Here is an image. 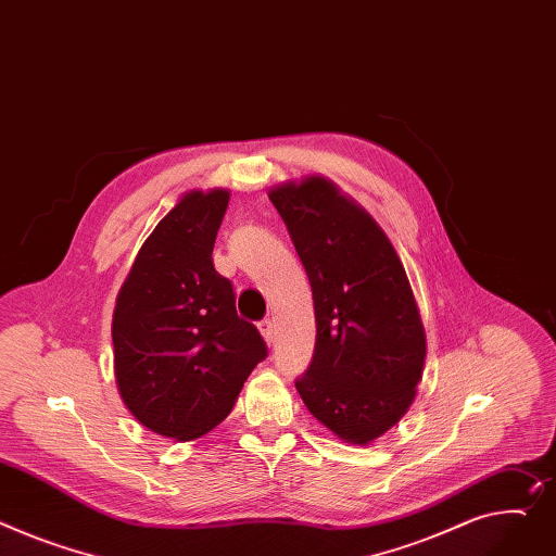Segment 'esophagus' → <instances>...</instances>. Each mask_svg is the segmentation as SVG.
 Wrapping results in <instances>:
<instances>
[{"label": "esophagus", "instance_id": "34e87169", "mask_svg": "<svg viewBox=\"0 0 556 556\" xmlns=\"http://www.w3.org/2000/svg\"><path fill=\"white\" fill-rule=\"evenodd\" d=\"M258 330H262V336H264V340H266L268 344L275 340V324H273L270 317L258 321Z\"/></svg>", "mask_w": 556, "mask_h": 556}]
</instances>
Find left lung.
I'll return each instance as SVG.
<instances>
[{"mask_svg":"<svg viewBox=\"0 0 556 556\" xmlns=\"http://www.w3.org/2000/svg\"><path fill=\"white\" fill-rule=\"evenodd\" d=\"M268 197L315 304V351L294 387L321 425L366 445L406 414L422 378L427 342L409 279L376 220L326 178Z\"/></svg>","mask_w":556,"mask_h":556,"instance_id":"1","label":"left lung"}]
</instances>
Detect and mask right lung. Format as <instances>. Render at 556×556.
I'll return each instance as SVG.
<instances>
[{
	"label": "right lung",
	"mask_w": 556,
	"mask_h": 556,
	"mask_svg": "<svg viewBox=\"0 0 556 556\" xmlns=\"http://www.w3.org/2000/svg\"><path fill=\"white\" fill-rule=\"evenodd\" d=\"M228 201L226 190L185 194L142 243L116 300L121 397L140 425L176 440L226 420L268 357L256 326L237 315L232 281L214 270Z\"/></svg>",
	"instance_id": "add662e5"
}]
</instances>
